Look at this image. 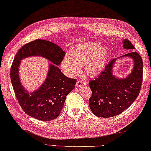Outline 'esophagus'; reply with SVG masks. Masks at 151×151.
I'll return each instance as SVG.
<instances>
[{"label":"esophagus","mask_w":151,"mask_h":151,"mask_svg":"<svg viewBox=\"0 0 151 151\" xmlns=\"http://www.w3.org/2000/svg\"><path fill=\"white\" fill-rule=\"evenodd\" d=\"M87 85V82L86 81H82V80H78L76 83V87H84V86Z\"/></svg>","instance_id":"1"}]
</instances>
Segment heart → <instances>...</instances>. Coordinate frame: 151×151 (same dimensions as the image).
<instances>
[{
	"instance_id": "obj_1",
	"label": "heart",
	"mask_w": 151,
	"mask_h": 151,
	"mask_svg": "<svg viewBox=\"0 0 151 151\" xmlns=\"http://www.w3.org/2000/svg\"><path fill=\"white\" fill-rule=\"evenodd\" d=\"M109 55L108 48L101 46L99 42H85L74 47L69 57H64L61 62L66 75L74 76L84 66L85 73L90 78L99 76L106 66Z\"/></svg>"
}]
</instances>
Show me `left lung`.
<instances>
[{
  "label": "left lung",
  "mask_w": 151,
  "mask_h": 151,
  "mask_svg": "<svg viewBox=\"0 0 151 151\" xmlns=\"http://www.w3.org/2000/svg\"><path fill=\"white\" fill-rule=\"evenodd\" d=\"M123 47L131 51L112 59L98 78L89 83L92 91L89 105L96 116L108 118L121 114L132 104L139 93L143 76L142 58L133 50L134 47L130 41L123 40ZM123 57L132 58L133 66L130 74L121 78L114 75L113 70L117 60Z\"/></svg>",
  "instance_id": "8db88e82"
}]
</instances>
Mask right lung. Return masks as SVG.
I'll return each instance as SVG.
<instances>
[{
	"mask_svg": "<svg viewBox=\"0 0 151 151\" xmlns=\"http://www.w3.org/2000/svg\"><path fill=\"white\" fill-rule=\"evenodd\" d=\"M64 55L65 52L60 46L42 40L24 45L15 55L10 71L12 85L19 105L30 116L40 121H50L60 115L66 96L76 84V79L66 77L59 68ZM32 56H42L50 62L45 82L31 93L21 83L19 66L21 60Z\"/></svg>",
	"mask_w": 151,
	"mask_h": 151,
	"instance_id": "add662e5",
	"label": "right lung"
}]
</instances>
